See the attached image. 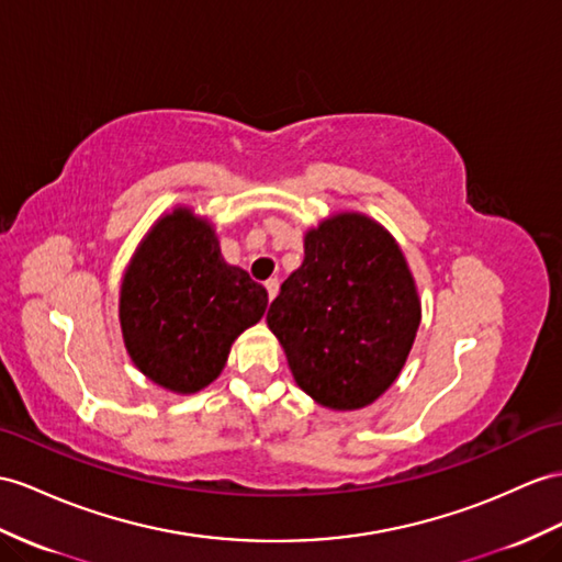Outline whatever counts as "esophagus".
I'll return each instance as SVG.
<instances>
[{
    "label": "esophagus",
    "instance_id": "esophagus-1",
    "mask_svg": "<svg viewBox=\"0 0 562 562\" xmlns=\"http://www.w3.org/2000/svg\"><path fill=\"white\" fill-rule=\"evenodd\" d=\"M265 289H267L269 300L277 297V293H279V279H269V281H265Z\"/></svg>",
    "mask_w": 562,
    "mask_h": 562
}]
</instances>
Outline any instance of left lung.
I'll use <instances>...</instances> for the list:
<instances>
[{
    "instance_id": "8db88e82",
    "label": "left lung",
    "mask_w": 562,
    "mask_h": 562,
    "mask_svg": "<svg viewBox=\"0 0 562 562\" xmlns=\"http://www.w3.org/2000/svg\"><path fill=\"white\" fill-rule=\"evenodd\" d=\"M297 386L324 407L374 403L405 364L419 300L405 257L372 218L338 214L305 236V259L267 312Z\"/></svg>"
}]
</instances>
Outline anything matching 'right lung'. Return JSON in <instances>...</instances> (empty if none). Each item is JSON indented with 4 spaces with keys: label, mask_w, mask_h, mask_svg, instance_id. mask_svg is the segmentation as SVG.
Returning a JSON list of instances; mask_svg holds the SVG:
<instances>
[{
    "label": "right lung",
    "mask_w": 562,
    "mask_h": 562,
    "mask_svg": "<svg viewBox=\"0 0 562 562\" xmlns=\"http://www.w3.org/2000/svg\"><path fill=\"white\" fill-rule=\"evenodd\" d=\"M267 300L265 285L224 262L207 222L176 210L149 231L123 277V340L155 384L193 393L218 376Z\"/></svg>",
    "instance_id": "obj_1"
}]
</instances>
